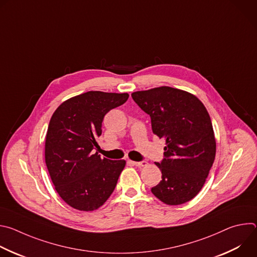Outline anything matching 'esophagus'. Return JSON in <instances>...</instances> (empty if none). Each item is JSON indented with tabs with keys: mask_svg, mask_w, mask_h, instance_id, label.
Instances as JSON below:
<instances>
[{
	"mask_svg": "<svg viewBox=\"0 0 257 257\" xmlns=\"http://www.w3.org/2000/svg\"><path fill=\"white\" fill-rule=\"evenodd\" d=\"M129 163L130 164H132L133 166H136V167H145V166H148V162H145V161H142V162H132V161H129Z\"/></svg>",
	"mask_w": 257,
	"mask_h": 257,
	"instance_id": "1",
	"label": "esophagus"
}]
</instances>
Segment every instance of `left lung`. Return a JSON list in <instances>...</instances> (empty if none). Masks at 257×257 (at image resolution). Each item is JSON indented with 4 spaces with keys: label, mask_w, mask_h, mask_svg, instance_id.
Masks as SVG:
<instances>
[{
    "label": "left lung",
    "mask_w": 257,
    "mask_h": 257,
    "mask_svg": "<svg viewBox=\"0 0 257 257\" xmlns=\"http://www.w3.org/2000/svg\"><path fill=\"white\" fill-rule=\"evenodd\" d=\"M150 115L153 132L166 140L164 159L156 165L162 180L153 194L169 205L194 198L204 185L215 157V138L210 117L193 94L161 86L131 94Z\"/></svg>",
    "instance_id": "left-lung-1"
}]
</instances>
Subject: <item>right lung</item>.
<instances>
[{
	"label": "right lung",
	"instance_id": "add662e5",
	"mask_svg": "<svg viewBox=\"0 0 257 257\" xmlns=\"http://www.w3.org/2000/svg\"><path fill=\"white\" fill-rule=\"evenodd\" d=\"M128 93L87 91L61 103L53 114L45 146L46 165L58 194L73 208L91 211L113 193L126 162L95 153L104 115Z\"/></svg>",
	"mask_w": 257,
	"mask_h": 257
}]
</instances>
